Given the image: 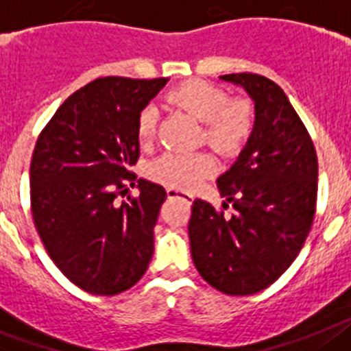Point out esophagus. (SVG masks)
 I'll use <instances>...</instances> for the list:
<instances>
[{
	"label": "esophagus",
	"instance_id": "1",
	"mask_svg": "<svg viewBox=\"0 0 351 351\" xmlns=\"http://www.w3.org/2000/svg\"><path fill=\"white\" fill-rule=\"evenodd\" d=\"M166 193H167V197H184L185 201H193V196L189 193H185V191H182V189H176V187H167L166 189Z\"/></svg>",
	"mask_w": 351,
	"mask_h": 351
}]
</instances>
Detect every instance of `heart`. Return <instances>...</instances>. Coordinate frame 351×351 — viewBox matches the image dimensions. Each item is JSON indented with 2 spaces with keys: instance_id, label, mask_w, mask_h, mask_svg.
I'll list each match as a JSON object with an SVG mask.
<instances>
[{
  "instance_id": "1",
  "label": "heart",
  "mask_w": 351,
  "mask_h": 351,
  "mask_svg": "<svg viewBox=\"0 0 351 351\" xmlns=\"http://www.w3.org/2000/svg\"><path fill=\"white\" fill-rule=\"evenodd\" d=\"M167 100L175 108L189 112L203 121L201 138L222 155L239 152L254 127V112L245 100H230L222 88L205 81H187L167 93ZM158 109L148 104L141 109L136 121V132L141 143H148L155 134ZM213 171V158L206 152L182 154L166 152L148 167L154 180L169 187L191 189Z\"/></svg>"
}]
</instances>
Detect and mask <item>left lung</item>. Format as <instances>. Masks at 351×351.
I'll use <instances>...</instances> for the list:
<instances>
[{
  "label": "left lung",
  "mask_w": 351,
  "mask_h": 351,
  "mask_svg": "<svg viewBox=\"0 0 351 351\" xmlns=\"http://www.w3.org/2000/svg\"><path fill=\"white\" fill-rule=\"evenodd\" d=\"M254 104V127L233 166L217 178L222 208L194 199L191 254L199 276L226 295H252L293 263L315 219L318 158L306 127L274 81L228 74Z\"/></svg>",
  "instance_id": "obj_1"
}]
</instances>
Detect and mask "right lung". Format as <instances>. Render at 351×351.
Wrapping results in <instances>:
<instances>
[{"label":"right lung","mask_w":351,"mask_h":351,"mask_svg":"<svg viewBox=\"0 0 351 351\" xmlns=\"http://www.w3.org/2000/svg\"><path fill=\"white\" fill-rule=\"evenodd\" d=\"M169 79L102 77L60 106L35 145L29 187L35 228L63 276L93 295L132 288L154 256L162 185L123 180L139 157L138 114Z\"/></svg>","instance_id":"1"}]
</instances>
